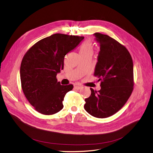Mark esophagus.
I'll use <instances>...</instances> for the list:
<instances>
[{
	"label": "esophagus",
	"instance_id": "34e87169",
	"mask_svg": "<svg viewBox=\"0 0 153 153\" xmlns=\"http://www.w3.org/2000/svg\"><path fill=\"white\" fill-rule=\"evenodd\" d=\"M74 88L76 89H80L81 88H82L83 86L82 85H80L79 84H75L74 85Z\"/></svg>",
	"mask_w": 153,
	"mask_h": 153
}]
</instances>
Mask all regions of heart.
<instances>
[{"label": "heart", "mask_w": 153, "mask_h": 153, "mask_svg": "<svg viewBox=\"0 0 153 153\" xmlns=\"http://www.w3.org/2000/svg\"><path fill=\"white\" fill-rule=\"evenodd\" d=\"M93 52V45L91 41L87 40L85 41L79 49L80 56L92 55Z\"/></svg>", "instance_id": "1"}]
</instances>
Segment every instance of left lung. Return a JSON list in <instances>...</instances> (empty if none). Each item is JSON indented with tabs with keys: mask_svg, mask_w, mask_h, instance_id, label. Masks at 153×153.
I'll return each mask as SVG.
<instances>
[{
	"mask_svg": "<svg viewBox=\"0 0 153 153\" xmlns=\"http://www.w3.org/2000/svg\"><path fill=\"white\" fill-rule=\"evenodd\" d=\"M100 45L94 75L101 82V89L85 99L86 111L97 118H106L118 112L126 103L133 88V64L130 53L110 36L93 34Z\"/></svg>",
	"mask_w": 153,
	"mask_h": 153,
	"instance_id": "1",
	"label": "left lung"
}]
</instances>
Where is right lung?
Here are the masks:
<instances>
[{
	"mask_svg": "<svg viewBox=\"0 0 153 153\" xmlns=\"http://www.w3.org/2000/svg\"><path fill=\"white\" fill-rule=\"evenodd\" d=\"M83 39L82 36L54 34L37 42L25 53L20 67L22 87L36 111L52 115L64 107L62 101L74 86L61 85L56 76L64 69L65 55Z\"/></svg>",
	"mask_w": 153,
	"mask_h": 153,
	"instance_id": "add662e5",
	"label": "right lung"
}]
</instances>
